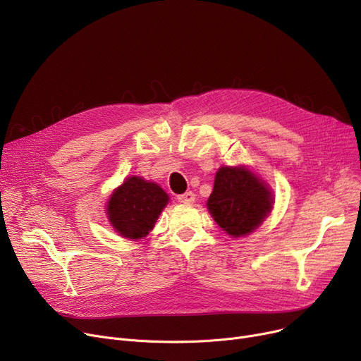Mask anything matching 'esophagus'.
<instances>
[{"mask_svg":"<svg viewBox=\"0 0 361 361\" xmlns=\"http://www.w3.org/2000/svg\"><path fill=\"white\" fill-rule=\"evenodd\" d=\"M196 199V195L193 192H185L184 195H180L178 196V202L180 203H184V204H190L193 203Z\"/></svg>","mask_w":361,"mask_h":361,"instance_id":"esophagus-1","label":"esophagus"}]
</instances>
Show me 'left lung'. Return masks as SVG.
Here are the masks:
<instances>
[{"label": "left lung", "mask_w": 361, "mask_h": 361, "mask_svg": "<svg viewBox=\"0 0 361 361\" xmlns=\"http://www.w3.org/2000/svg\"><path fill=\"white\" fill-rule=\"evenodd\" d=\"M271 185L245 166H221L215 174L207 211L219 228L238 238L253 233L274 209Z\"/></svg>", "instance_id": "1"}]
</instances>
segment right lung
Returning <instances> with one entry per match:
<instances>
[{"instance_id": "add662e5", "label": "right lung", "mask_w": 361, "mask_h": 361, "mask_svg": "<svg viewBox=\"0 0 361 361\" xmlns=\"http://www.w3.org/2000/svg\"><path fill=\"white\" fill-rule=\"evenodd\" d=\"M169 196L162 187L142 177H127L106 202V218L118 235L140 240L155 226Z\"/></svg>"}]
</instances>
